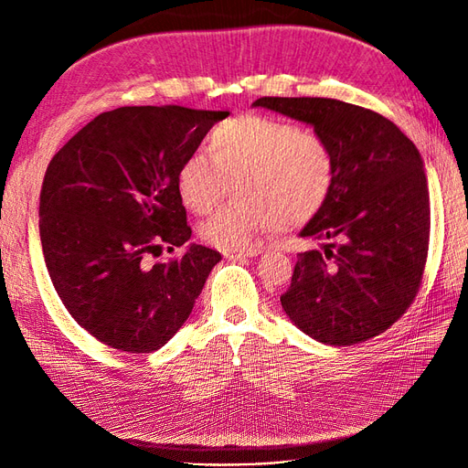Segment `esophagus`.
<instances>
[{"label": "esophagus", "mask_w": 468, "mask_h": 468, "mask_svg": "<svg viewBox=\"0 0 468 468\" xmlns=\"http://www.w3.org/2000/svg\"><path fill=\"white\" fill-rule=\"evenodd\" d=\"M263 253L261 248H244V250H224L222 256L226 260H239V258H256Z\"/></svg>", "instance_id": "obj_1"}]
</instances>
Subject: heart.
I'll list each match as a JSON object with an SVG mask.
<instances>
[{"label":"heart","mask_w":468,"mask_h":468,"mask_svg":"<svg viewBox=\"0 0 468 468\" xmlns=\"http://www.w3.org/2000/svg\"><path fill=\"white\" fill-rule=\"evenodd\" d=\"M236 176L238 201L199 224L203 242L217 250H242L263 232L313 218L334 189L335 158L324 138L299 124L242 115L212 129L208 154L183 158L176 187L183 205L205 215L222 197L226 179Z\"/></svg>","instance_id":"1"}]
</instances>
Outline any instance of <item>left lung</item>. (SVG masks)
Returning a JSON list of instances; mask_svg holds the SVG:
<instances>
[{"instance_id": "obj_1", "label": "left lung", "mask_w": 468, "mask_h": 468, "mask_svg": "<svg viewBox=\"0 0 468 468\" xmlns=\"http://www.w3.org/2000/svg\"><path fill=\"white\" fill-rule=\"evenodd\" d=\"M251 107L306 122L330 144L335 181L301 230L322 250L299 253L281 306L320 344L367 342L416 299L430 244L423 160L399 126L325 97H261Z\"/></svg>"}]
</instances>
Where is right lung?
Listing matches in <instances>:
<instances>
[{"instance_id": "right-lung-1", "label": "right lung", "mask_w": 468, "mask_h": 468, "mask_svg": "<svg viewBox=\"0 0 468 468\" xmlns=\"http://www.w3.org/2000/svg\"><path fill=\"white\" fill-rule=\"evenodd\" d=\"M229 111L119 107L97 115L50 160L38 230L52 285L83 330L129 353L165 346L222 256L189 244L177 167Z\"/></svg>"}]
</instances>
